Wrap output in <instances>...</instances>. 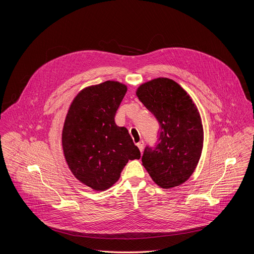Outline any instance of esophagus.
<instances>
[{
    "mask_svg": "<svg viewBox=\"0 0 254 254\" xmlns=\"http://www.w3.org/2000/svg\"><path fill=\"white\" fill-rule=\"evenodd\" d=\"M136 145H137V147L139 148V151H140V152H142V150H143V141H139V142H137V143H136Z\"/></svg>",
    "mask_w": 254,
    "mask_h": 254,
    "instance_id": "esophagus-1",
    "label": "esophagus"
}]
</instances>
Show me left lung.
Wrapping results in <instances>:
<instances>
[{
    "label": "left lung",
    "mask_w": 254,
    "mask_h": 254,
    "mask_svg": "<svg viewBox=\"0 0 254 254\" xmlns=\"http://www.w3.org/2000/svg\"><path fill=\"white\" fill-rule=\"evenodd\" d=\"M136 95L160 127L156 144L144 148L142 165L160 188L181 186L194 172L203 146L196 106L179 83L166 77L141 84Z\"/></svg>",
    "instance_id": "8db88e82"
}]
</instances>
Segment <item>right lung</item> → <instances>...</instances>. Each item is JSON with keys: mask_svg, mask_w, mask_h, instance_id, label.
<instances>
[{"mask_svg": "<svg viewBox=\"0 0 254 254\" xmlns=\"http://www.w3.org/2000/svg\"><path fill=\"white\" fill-rule=\"evenodd\" d=\"M127 87L107 80L82 90L71 103L63 128V148L73 176L95 190L117 183L125 165L139 159L128 130L115 123Z\"/></svg>", "mask_w": 254, "mask_h": 254, "instance_id": "right-lung-1", "label": "right lung"}]
</instances>
